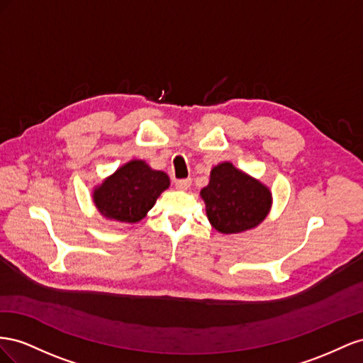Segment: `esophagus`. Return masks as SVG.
Returning a JSON list of instances; mask_svg holds the SVG:
<instances>
[{
    "label": "esophagus",
    "instance_id": "obj_1",
    "mask_svg": "<svg viewBox=\"0 0 363 363\" xmlns=\"http://www.w3.org/2000/svg\"><path fill=\"white\" fill-rule=\"evenodd\" d=\"M191 185V179H179L174 182V187L178 190H189Z\"/></svg>",
    "mask_w": 363,
    "mask_h": 363
}]
</instances>
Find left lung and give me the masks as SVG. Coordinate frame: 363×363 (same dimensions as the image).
I'll return each mask as SVG.
<instances>
[{"instance_id": "8db88e82", "label": "left lung", "mask_w": 363, "mask_h": 363, "mask_svg": "<svg viewBox=\"0 0 363 363\" xmlns=\"http://www.w3.org/2000/svg\"><path fill=\"white\" fill-rule=\"evenodd\" d=\"M206 217L222 234H239L257 228L271 211L272 193L269 187L223 161L214 165L210 182L201 190Z\"/></svg>"}]
</instances>
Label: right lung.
<instances>
[{"label":"right lung","instance_id":"right-lung-1","mask_svg":"<svg viewBox=\"0 0 363 363\" xmlns=\"http://www.w3.org/2000/svg\"><path fill=\"white\" fill-rule=\"evenodd\" d=\"M169 185L170 179L164 172L153 170L143 160H130L92 190V202L106 220L137 223Z\"/></svg>","mask_w":363,"mask_h":363}]
</instances>
